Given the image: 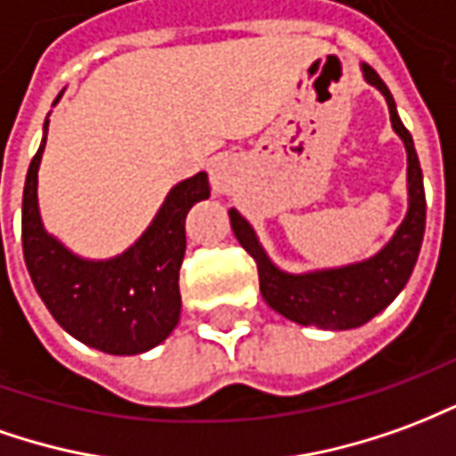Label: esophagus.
Instances as JSON below:
<instances>
[{"label": "esophagus", "instance_id": "1", "mask_svg": "<svg viewBox=\"0 0 456 456\" xmlns=\"http://www.w3.org/2000/svg\"><path fill=\"white\" fill-rule=\"evenodd\" d=\"M208 176H211L213 193H231L235 186V164L228 154H218L213 157L211 167H208Z\"/></svg>", "mask_w": 456, "mask_h": 456}]
</instances>
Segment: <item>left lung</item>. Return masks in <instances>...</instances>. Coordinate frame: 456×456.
I'll list each match as a JSON object with an SVG mask.
<instances>
[{"mask_svg":"<svg viewBox=\"0 0 456 456\" xmlns=\"http://www.w3.org/2000/svg\"><path fill=\"white\" fill-rule=\"evenodd\" d=\"M361 73L368 86H373L388 102L390 125L403 140L408 154V211L388 243L358 263L287 273L273 263V257L267 255L243 213L238 208L228 211L238 243L243 245L257 265L260 295L265 302L289 322L329 331L356 329L380 314L403 292V287L408 285L425 235V186L412 137L400 122L388 86L368 63H361Z\"/></svg>","mask_w":456,"mask_h":456,"instance_id":"8db88e82","label":"left lung"}]
</instances>
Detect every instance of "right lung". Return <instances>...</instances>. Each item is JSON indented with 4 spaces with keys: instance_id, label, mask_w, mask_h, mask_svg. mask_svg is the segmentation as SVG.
I'll list each match as a JSON object with an SVG mask.
<instances>
[{
    "instance_id": "add662e5",
    "label": "right lung",
    "mask_w": 456,
    "mask_h": 456,
    "mask_svg": "<svg viewBox=\"0 0 456 456\" xmlns=\"http://www.w3.org/2000/svg\"><path fill=\"white\" fill-rule=\"evenodd\" d=\"M46 137L48 118L41 147L28 164L21 203L24 260L38 297L58 324L86 346L112 356H134L159 346L182 316L183 223L193 203L211 196L208 174L199 171L171 186L147 231L127 250L105 260H90L48 233L41 221L38 167Z\"/></svg>"
}]
</instances>
